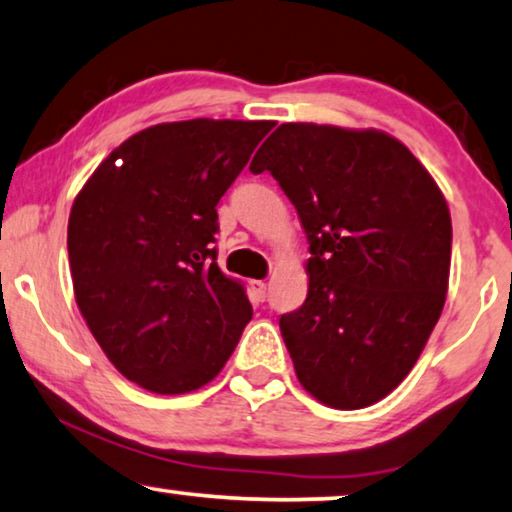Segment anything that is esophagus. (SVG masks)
<instances>
[{
    "label": "esophagus",
    "mask_w": 512,
    "mask_h": 512,
    "mask_svg": "<svg viewBox=\"0 0 512 512\" xmlns=\"http://www.w3.org/2000/svg\"><path fill=\"white\" fill-rule=\"evenodd\" d=\"M265 291H268V284H265V281H251V295H254V300L263 302Z\"/></svg>",
    "instance_id": "34e87169"
}]
</instances>
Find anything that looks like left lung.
Wrapping results in <instances>:
<instances>
[{
	"label": "left lung",
	"instance_id": "left-lung-1",
	"mask_svg": "<svg viewBox=\"0 0 512 512\" xmlns=\"http://www.w3.org/2000/svg\"><path fill=\"white\" fill-rule=\"evenodd\" d=\"M249 170H270L309 242L307 300L279 318L298 381L332 409L376 404L416 365L446 302V198L376 129L281 124Z\"/></svg>",
	"mask_w": 512,
	"mask_h": 512
}]
</instances>
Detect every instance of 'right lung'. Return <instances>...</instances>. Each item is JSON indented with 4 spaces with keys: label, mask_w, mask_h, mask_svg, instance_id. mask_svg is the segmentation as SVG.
Listing matches in <instances>:
<instances>
[{
    "label": "right lung",
    "mask_w": 512,
    "mask_h": 512,
    "mask_svg": "<svg viewBox=\"0 0 512 512\" xmlns=\"http://www.w3.org/2000/svg\"><path fill=\"white\" fill-rule=\"evenodd\" d=\"M272 122L154 124L115 147L69 217L80 314L117 372L157 395L210 383L251 305L212 247L217 203Z\"/></svg>",
    "instance_id": "right-lung-1"
}]
</instances>
